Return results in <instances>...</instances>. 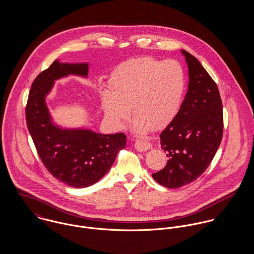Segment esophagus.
Returning <instances> with one entry per match:
<instances>
[{
  "label": "esophagus",
  "instance_id": "obj_1",
  "mask_svg": "<svg viewBox=\"0 0 254 254\" xmlns=\"http://www.w3.org/2000/svg\"><path fill=\"white\" fill-rule=\"evenodd\" d=\"M151 146H152L151 144H150L148 141L144 140V139H142V140H137V141L135 142V147H136L139 151L148 150V149L151 148Z\"/></svg>",
  "mask_w": 254,
  "mask_h": 254
}]
</instances>
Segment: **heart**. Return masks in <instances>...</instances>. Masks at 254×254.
<instances>
[{
  "label": "heart",
  "mask_w": 254,
  "mask_h": 254,
  "mask_svg": "<svg viewBox=\"0 0 254 254\" xmlns=\"http://www.w3.org/2000/svg\"><path fill=\"white\" fill-rule=\"evenodd\" d=\"M109 91L102 93L103 107L118 125L136 118L135 129L159 130L178 114L186 89L185 72L176 61L139 58L118 65L110 77Z\"/></svg>",
  "instance_id": "1"
}]
</instances>
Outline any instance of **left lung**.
<instances>
[{
  "instance_id": "left-lung-1",
  "label": "left lung",
  "mask_w": 254,
  "mask_h": 254,
  "mask_svg": "<svg viewBox=\"0 0 254 254\" xmlns=\"http://www.w3.org/2000/svg\"><path fill=\"white\" fill-rule=\"evenodd\" d=\"M189 69V86L176 117L160 133L168 156L152 174L158 184L177 189L196 180L212 161L223 135V108L216 83L196 58L181 50Z\"/></svg>"
}]
</instances>
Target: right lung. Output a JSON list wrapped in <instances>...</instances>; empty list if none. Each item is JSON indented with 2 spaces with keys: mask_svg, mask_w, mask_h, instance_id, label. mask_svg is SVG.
Instances as JSON below:
<instances>
[{
  "mask_svg": "<svg viewBox=\"0 0 254 254\" xmlns=\"http://www.w3.org/2000/svg\"><path fill=\"white\" fill-rule=\"evenodd\" d=\"M88 64L55 61L34 80L26 106V123L37 152L48 171L73 188H86L101 180L125 147L123 133L98 134L89 129L62 128L52 120L46 97L55 81L68 75L87 77Z\"/></svg>",
  "mask_w": 254,
  "mask_h": 254,
  "instance_id": "1",
  "label": "right lung"
}]
</instances>
